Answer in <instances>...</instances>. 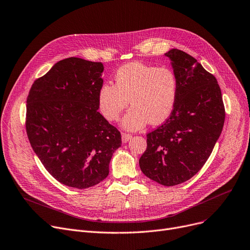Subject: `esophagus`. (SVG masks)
I'll return each instance as SVG.
<instances>
[{"mask_svg":"<svg viewBox=\"0 0 250 250\" xmlns=\"http://www.w3.org/2000/svg\"><path fill=\"white\" fill-rule=\"evenodd\" d=\"M132 138H133V135H130V134H126V133H123L122 134V140H123L124 143L128 142Z\"/></svg>","mask_w":250,"mask_h":250,"instance_id":"1","label":"esophagus"}]
</instances>
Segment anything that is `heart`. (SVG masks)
Masks as SVG:
<instances>
[{
    "instance_id": "obj_1",
    "label": "heart",
    "mask_w": 250,
    "mask_h": 250,
    "mask_svg": "<svg viewBox=\"0 0 250 250\" xmlns=\"http://www.w3.org/2000/svg\"><path fill=\"white\" fill-rule=\"evenodd\" d=\"M115 85L104 83L98 91V107L108 122H115L122 112L133 104L123 120L129 130L143 128L149 122H165L175 106L179 82L175 71L140 62H128L118 69Z\"/></svg>"
}]
</instances>
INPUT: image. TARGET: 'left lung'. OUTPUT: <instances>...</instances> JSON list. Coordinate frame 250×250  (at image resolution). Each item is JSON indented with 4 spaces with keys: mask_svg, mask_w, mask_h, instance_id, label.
Returning a JSON list of instances; mask_svg holds the SVG:
<instances>
[{
    "mask_svg": "<svg viewBox=\"0 0 250 250\" xmlns=\"http://www.w3.org/2000/svg\"><path fill=\"white\" fill-rule=\"evenodd\" d=\"M165 55L178 77V95L172 113L147 134L139 164L147 177L172 187L190 179L207 162L224 125L225 106L217 79L198 61L176 48Z\"/></svg>",
    "mask_w": 250,
    "mask_h": 250,
    "instance_id": "1",
    "label": "left lung"
}]
</instances>
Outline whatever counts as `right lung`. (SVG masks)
<instances>
[{
    "label": "right lung",
    "mask_w": 250,
    "mask_h": 250,
    "mask_svg": "<svg viewBox=\"0 0 250 250\" xmlns=\"http://www.w3.org/2000/svg\"><path fill=\"white\" fill-rule=\"evenodd\" d=\"M102 62H58L36 79L27 96L26 133L49 174L64 186L88 188L107 177L122 135L98 112Z\"/></svg>",
    "instance_id": "1"
}]
</instances>
